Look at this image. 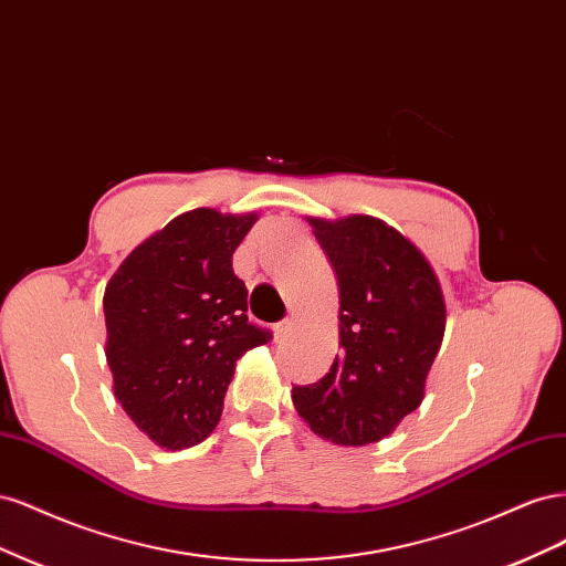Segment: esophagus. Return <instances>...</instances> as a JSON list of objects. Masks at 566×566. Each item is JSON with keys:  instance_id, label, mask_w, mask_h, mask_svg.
Segmentation results:
<instances>
[{"instance_id": "34e87169", "label": "esophagus", "mask_w": 566, "mask_h": 566, "mask_svg": "<svg viewBox=\"0 0 566 566\" xmlns=\"http://www.w3.org/2000/svg\"><path fill=\"white\" fill-rule=\"evenodd\" d=\"M273 331H276V339H283V337H287L290 335V331H293V321H281V323H276V328H273Z\"/></svg>"}]
</instances>
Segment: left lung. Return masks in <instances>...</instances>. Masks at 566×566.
<instances>
[{
  "instance_id": "left-lung-1",
  "label": "left lung",
  "mask_w": 566,
  "mask_h": 566,
  "mask_svg": "<svg viewBox=\"0 0 566 566\" xmlns=\"http://www.w3.org/2000/svg\"><path fill=\"white\" fill-rule=\"evenodd\" d=\"M310 224L339 285V354L318 382L293 387V403L321 439L364 447L422 403L447 304L424 254L382 219Z\"/></svg>"
}]
</instances>
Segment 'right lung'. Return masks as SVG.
<instances>
[{
	"label": "right lung",
	"instance_id": "1",
	"mask_svg": "<svg viewBox=\"0 0 566 566\" xmlns=\"http://www.w3.org/2000/svg\"><path fill=\"white\" fill-rule=\"evenodd\" d=\"M256 214L184 212L119 264L106 285V358L115 399L150 441L181 451L208 439L235 361L271 333L248 321L231 256Z\"/></svg>",
	"mask_w": 566,
	"mask_h": 566
}]
</instances>
